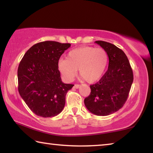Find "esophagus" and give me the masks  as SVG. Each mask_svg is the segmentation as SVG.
<instances>
[{
	"instance_id": "esophagus-1",
	"label": "esophagus",
	"mask_w": 153,
	"mask_h": 153,
	"mask_svg": "<svg viewBox=\"0 0 153 153\" xmlns=\"http://www.w3.org/2000/svg\"><path fill=\"white\" fill-rule=\"evenodd\" d=\"M79 86H80V85H79V84H75V85H74V88H76V89H77V88H79Z\"/></svg>"
}]
</instances>
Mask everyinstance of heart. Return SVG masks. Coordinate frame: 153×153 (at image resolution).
<instances>
[{"label":"heart","instance_id":"obj_1","mask_svg":"<svg viewBox=\"0 0 153 153\" xmlns=\"http://www.w3.org/2000/svg\"><path fill=\"white\" fill-rule=\"evenodd\" d=\"M108 63V56L104 48L84 46L69 51L67 59L59 61L58 68L67 82L73 80L79 69L81 78L93 83L101 78Z\"/></svg>","mask_w":153,"mask_h":153}]
</instances>
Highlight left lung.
Listing matches in <instances>:
<instances>
[{
	"mask_svg": "<svg viewBox=\"0 0 153 153\" xmlns=\"http://www.w3.org/2000/svg\"><path fill=\"white\" fill-rule=\"evenodd\" d=\"M95 43L107 52L108 70L98 82L90 85L91 92L84 99V104L92 113L106 116L115 113L125 104L134 80L133 71L122 50L105 41Z\"/></svg>",
	"mask_w": 153,
	"mask_h": 153,
	"instance_id": "8db88e82",
	"label": "left lung"
}]
</instances>
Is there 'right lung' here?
<instances>
[{
  "label": "right lung",
  "instance_id": "obj_1",
  "mask_svg": "<svg viewBox=\"0 0 153 153\" xmlns=\"http://www.w3.org/2000/svg\"><path fill=\"white\" fill-rule=\"evenodd\" d=\"M71 44L55 41L37 43L28 50L18 67V90L36 115L55 117L63 111L65 96L73 84L62 82L59 60Z\"/></svg>",
  "mask_w": 153,
  "mask_h": 153
}]
</instances>
